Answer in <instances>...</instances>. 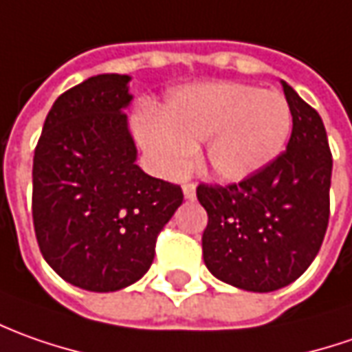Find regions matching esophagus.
Wrapping results in <instances>:
<instances>
[{"label":"esophagus","instance_id":"1","mask_svg":"<svg viewBox=\"0 0 352 352\" xmlns=\"http://www.w3.org/2000/svg\"><path fill=\"white\" fill-rule=\"evenodd\" d=\"M183 195H185V199L187 200H195L197 199V187H195L192 183H185V185H183Z\"/></svg>","mask_w":352,"mask_h":352}]
</instances>
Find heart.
<instances>
[{
    "mask_svg": "<svg viewBox=\"0 0 352 352\" xmlns=\"http://www.w3.org/2000/svg\"><path fill=\"white\" fill-rule=\"evenodd\" d=\"M290 130L292 111L280 93L236 81L179 87L160 115L148 111L136 124L142 146L169 175L183 173L195 146L206 140L204 167L224 183H239L273 164Z\"/></svg>",
    "mask_w": 352,
    "mask_h": 352,
    "instance_id": "obj_1",
    "label": "heart"
}]
</instances>
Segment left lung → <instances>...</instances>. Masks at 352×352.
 <instances>
[{
	"mask_svg": "<svg viewBox=\"0 0 352 352\" xmlns=\"http://www.w3.org/2000/svg\"><path fill=\"white\" fill-rule=\"evenodd\" d=\"M292 111L286 150L257 175L197 187L208 214L202 257L208 271L249 292L294 283L320 251L329 222L331 150L323 120L283 81Z\"/></svg>",
	"mask_w": 352,
	"mask_h": 352,
	"instance_id": "8db88e82",
	"label": "left lung"
}]
</instances>
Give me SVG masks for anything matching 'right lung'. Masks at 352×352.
I'll return each instance as SVG.
<instances>
[{
	"mask_svg": "<svg viewBox=\"0 0 352 352\" xmlns=\"http://www.w3.org/2000/svg\"><path fill=\"white\" fill-rule=\"evenodd\" d=\"M128 76L101 74L62 93L32 160V222L44 261L66 283L115 292L148 273L155 241L183 202L144 173L128 130Z\"/></svg>",
	"mask_w": 352,
	"mask_h": 352,
	"instance_id": "right-lung-1",
	"label": "right lung"
}]
</instances>
